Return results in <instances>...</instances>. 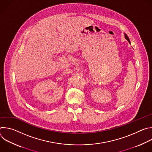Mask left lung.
<instances>
[{
    "label": "left lung",
    "instance_id": "8db88e82",
    "mask_svg": "<svg viewBox=\"0 0 152 152\" xmlns=\"http://www.w3.org/2000/svg\"><path fill=\"white\" fill-rule=\"evenodd\" d=\"M124 35H125V38H126V39L129 41V43H131V42H130V40H129V37H127V35L126 34H125Z\"/></svg>",
    "mask_w": 152,
    "mask_h": 152
}]
</instances>
